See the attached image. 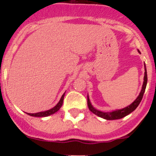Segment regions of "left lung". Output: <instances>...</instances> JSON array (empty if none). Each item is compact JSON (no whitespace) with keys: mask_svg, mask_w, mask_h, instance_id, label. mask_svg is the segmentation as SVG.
Listing matches in <instances>:
<instances>
[{"mask_svg":"<svg viewBox=\"0 0 156 156\" xmlns=\"http://www.w3.org/2000/svg\"><path fill=\"white\" fill-rule=\"evenodd\" d=\"M144 69H145V72H144V83H143L142 89H141V91H140L138 97L137 98V99H136V100H135L131 105H129V106H127V107H126V108H122V109L116 110V111L111 112H102L98 111V110L95 109V108H94L93 106L91 105V104H90V100H89L87 96V105L89 109H90L94 114H95V115H98L99 117L104 118V119H108V120H113V119H122V118H123V117L126 116V115H129V113H131L132 112L134 111V110L137 108V106L139 105L140 102L141 101V100H142V98H143V95H144V91H145L146 85H147V81H148V76H147V70H146L145 64H144Z\"/></svg>","mask_w":156,"mask_h":156,"instance_id":"left-lung-1","label":"left lung"}]
</instances>
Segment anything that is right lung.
<instances>
[{
    "label": "right lung",
    "mask_w": 156,
    "mask_h": 156,
    "mask_svg": "<svg viewBox=\"0 0 156 156\" xmlns=\"http://www.w3.org/2000/svg\"><path fill=\"white\" fill-rule=\"evenodd\" d=\"M64 96H65V94H63L62 96L61 99L59 101V102L56 105L54 108H52L51 109H49L48 111H45V112H37V113H27L28 115H31V116H36V117H45V116H48V115H52V114L55 113L56 112L58 111L60 109V108L62 107V103H63V99H64Z\"/></svg>",
    "instance_id": "right-lung-1"
}]
</instances>
